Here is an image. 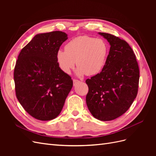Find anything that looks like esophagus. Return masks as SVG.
<instances>
[{
    "instance_id": "34e87169",
    "label": "esophagus",
    "mask_w": 156,
    "mask_h": 156,
    "mask_svg": "<svg viewBox=\"0 0 156 156\" xmlns=\"http://www.w3.org/2000/svg\"><path fill=\"white\" fill-rule=\"evenodd\" d=\"M73 85L75 86V84H77L78 83H79L80 81H79V80H77V79H73Z\"/></svg>"
}]
</instances>
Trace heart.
I'll return each instance as SVG.
<instances>
[{
    "instance_id": "b5f03b06",
    "label": "heart",
    "mask_w": 156,
    "mask_h": 156,
    "mask_svg": "<svg viewBox=\"0 0 156 156\" xmlns=\"http://www.w3.org/2000/svg\"><path fill=\"white\" fill-rule=\"evenodd\" d=\"M108 48L101 39L81 36L69 41L65 50L56 53V60L60 69L69 73L75 64L78 66L77 74L88 76L100 73L106 62Z\"/></svg>"
}]
</instances>
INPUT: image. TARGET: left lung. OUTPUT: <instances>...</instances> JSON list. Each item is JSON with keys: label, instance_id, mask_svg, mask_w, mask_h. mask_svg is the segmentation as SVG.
Instances as JSON below:
<instances>
[{"label": "left lung", "instance_id": "1", "mask_svg": "<svg viewBox=\"0 0 156 156\" xmlns=\"http://www.w3.org/2000/svg\"><path fill=\"white\" fill-rule=\"evenodd\" d=\"M99 34L111 48L101 72L86 80V102L94 118L110 121L128 110L137 95L139 68L134 52L125 40L108 33Z\"/></svg>", "mask_w": 156, "mask_h": 156}]
</instances>
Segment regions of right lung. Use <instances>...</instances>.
Returning a JSON list of instances; mask_svg holds the SVG:
<instances>
[{"label": "right lung", "instance_id": "right-lung-1", "mask_svg": "<svg viewBox=\"0 0 156 156\" xmlns=\"http://www.w3.org/2000/svg\"><path fill=\"white\" fill-rule=\"evenodd\" d=\"M67 39L61 31L38 34L18 56L13 72L16 97L36 119L57 117L73 87L72 78L56 60V53Z\"/></svg>", "mask_w": 156, "mask_h": 156}]
</instances>
